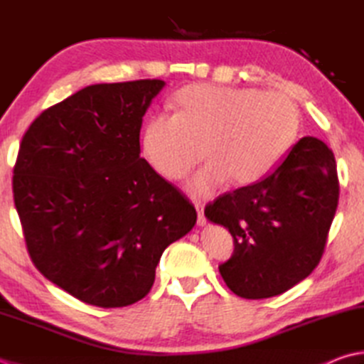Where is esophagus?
<instances>
[{"label": "esophagus", "mask_w": 364, "mask_h": 364, "mask_svg": "<svg viewBox=\"0 0 364 364\" xmlns=\"http://www.w3.org/2000/svg\"><path fill=\"white\" fill-rule=\"evenodd\" d=\"M195 208H196V212H198V225H205V217H204V204L196 201L195 203Z\"/></svg>", "instance_id": "1"}]
</instances>
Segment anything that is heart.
<instances>
[{"instance_id": "obj_1", "label": "heart", "mask_w": 364, "mask_h": 364, "mask_svg": "<svg viewBox=\"0 0 364 364\" xmlns=\"http://www.w3.org/2000/svg\"><path fill=\"white\" fill-rule=\"evenodd\" d=\"M176 112H159L142 133V150L156 173L181 181L209 161L190 182L203 196L226 179L244 187L264 177L289 154L299 132V111L284 93L195 84L176 95Z\"/></svg>"}]
</instances>
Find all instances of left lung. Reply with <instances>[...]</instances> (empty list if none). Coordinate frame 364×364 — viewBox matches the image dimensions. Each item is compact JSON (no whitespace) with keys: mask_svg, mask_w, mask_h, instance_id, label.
Segmentation results:
<instances>
[{"mask_svg":"<svg viewBox=\"0 0 364 364\" xmlns=\"http://www.w3.org/2000/svg\"><path fill=\"white\" fill-rule=\"evenodd\" d=\"M339 201L331 149L304 136L269 174L205 205L210 222L235 242L218 266L228 289L245 299L290 290L320 263Z\"/></svg>","mask_w":364,"mask_h":364,"instance_id":"obj_1","label":"left lung"}]
</instances>
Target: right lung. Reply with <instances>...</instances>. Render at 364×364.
I'll use <instances>...</instances> for the list:
<instances>
[{
  "mask_svg": "<svg viewBox=\"0 0 364 364\" xmlns=\"http://www.w3.org/2000/svg\"><path fill=\"white\" fill-rule=\"evenodd\" d=\"M160 79L90 85L41 112L14 164L26 250L46 279L112 309L150 291L161 253L196 209L141 159L142 117Z\"/></svg>",
  "mask_w": 364,
  "mask_h": 364,
  "instance_id": "right-lung-1",
  "label": "right lung"
}]
</instances>
